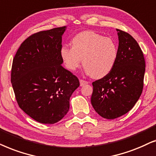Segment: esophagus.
Listing matches in <instances>:
<instances>
[{
    "instance_id": "obj_1",
    "label": "esophagus",
    "mask_w": 156,
    "mask_h": 156,
    "mask_svg": "<svg viewBox=\"0 0 156 156\" xmlns=\"http://www.w3.org/2000/svg\"><path fill=\"white\" fill-rule=\"evenodd\" d=\"M88 82L86 81V80H82V79L80 80V86H83L84 85L88 84Z\"/></svg>"
}]
</instances>
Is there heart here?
I'll use <instances>...</instances> for the list:
<instances>
[{"label": "heart", "mask_w": 156, "mask_h": 156, "mask_svg": "<svg viewBox=\"0 0 156 156\" xmlns=\"http://www.w3.org/2000/svg\"><path fill=\"white\" fill-rule=\"evenodd\" d=\"M72 48L63 46L61 57L68 70H76L81 64L88 75L102 78L113 69L118 58V46L111 38L92 30L77 34L71 41Z\"/></svg>", "instance_id": "1"}]
</instances>
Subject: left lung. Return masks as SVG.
<instances>
[{
  "mask_svg": "<svg viewBox=\"0 0 156 156\" xmlns=\"http://www.w3.org/2000/svg\"><path fill=\"white\" fill-rule=\"evenodd\" d=\"M118 58L106 76L93 83L91 104L101 117L115 119L133 108L142 93L146 63L137 41L117 29Z\"/></svg>",
  "mask_w": 156,
  "mask_h": 156,
  "instance_id": "obj_1",
  "label": "left lung"
}]
</instances>
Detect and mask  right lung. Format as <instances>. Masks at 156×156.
Masks as SVG:
<instances>
[{
	"label": "right lung",
	"mask_w": 156,
	"mask_h": 156,
	"mask_svg": "<svg viewBox=\"0 0 156 156\" xmlns=\"http://www.w3.org/2000/svg\"><path fill=\"white\" fill-rule=\"evenodd\" d=\"M66 26L31 35L14 57L11 83L19 107L36 121L53 124L68 112L70 98L79 80L61 64Z\"/></svg>",
	"instance_id": "add662e5"
}]
</instances>
